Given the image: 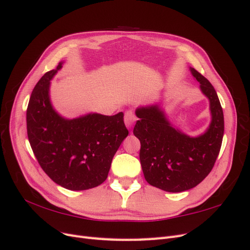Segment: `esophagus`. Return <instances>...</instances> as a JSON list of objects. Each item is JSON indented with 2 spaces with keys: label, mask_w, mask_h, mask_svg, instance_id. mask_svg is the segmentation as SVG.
<instances>
[{
  "label": "esophagus",
  "mask_w": 250,
  "mask_h": 250,
  "mask_svg": "<svg viewBox=\"0 0 250 250\" xmlns=\"http://www.w3.org/2000/svg\"><path fill=\"white\" fill-rule=\"evenodd\" d=\"M135 120H137V117H135L134 112L132 110H127L125 112V116H124V122H125V125L127 126V128H130L133 126Z\"/></svg>",
  "instance_id": "esophagus-1"
}]
</instances>
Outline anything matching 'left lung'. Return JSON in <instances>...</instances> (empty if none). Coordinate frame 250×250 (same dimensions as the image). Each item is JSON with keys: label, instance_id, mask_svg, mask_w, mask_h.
<instances>
[{"label": "left lung", "instance_id": "obj_1", "mask_svg": "<svg viewBox=\"0 0 250 250\" xmlns=\"http://www.w3.org/2000/svg\"><path fill=\"white\" fill-rule=\"evenodd\" d=\"M210 103L211 123L198 138L172 127L157 105L137 110L133 134L141 142L140 160L147 183L167 192H184L199 185L213 169L220 152L224 118L214 86L191 69Z\"/></svg>", "mask_w": 250, "mask_h": 250}]
</instances>
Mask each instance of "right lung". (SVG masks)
Returning <instances> with one entry per match:
<instances>
[{"label":"right lung","mask_w":250,"mask_h":250,"mask_svg":"<svg viewBox=\"0 0 250 250\" xmlns=\"http://www.w3.org/2000/svg\"><path fill=\"white\" fill-rule=\"evenodd\" d=\"M47 72L36 83L27 107L30 146L44 173L67 190L82 191L107 178L112 157L128 135L123 112L89 113L66 120L53 109L50 80L62 67Z\"/></svg>","instance_id":"right-lung-1"}]
</instances>
